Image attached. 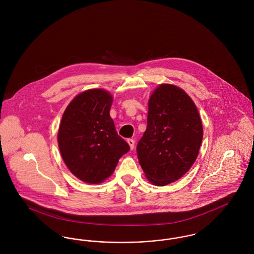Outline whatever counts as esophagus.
Segmentation results:
<instances>
[{
    "label": "esophagus",
    "instance_id": "34e87169",
    "mask_svg": "<svg viewBox=\"0 0 254 254\" xmlns=\"http://www.w3.org/2000/svg\"><path fill=\"white\" fill-rule=\"evenodd\" d=\"M127 143H128V145H129L131 150H132L133 148H134V145H135V141L133 139H127Z\"/></svg>",
    "mask_w": 254,
    "mask_h": 254
}]
</instances>
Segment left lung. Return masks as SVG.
<instances>
[{"label": "left lung", "instance_id": "8db88e82", "mask_svg": "<svg viewBox=\"0 0 254 254\" xmlns=\"http://www.w3.org/2000/svg\"><path fill=\"white\" fill-rule=\"evenodd\" d=\"M202 140V121L191 98L176 85H159L149 98L147 127L137 145L148 181L163 187L180 179L193 165Z\"/></svg>", "mask_w": 254, "mask_h": 254}]
</instances>
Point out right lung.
I'll use <instances>...</instances> for the list:
<instances>
[{
  "mask_svg": "<svg viewBox=\"0 0 254 254\" xmlns=\"http://www.w3.org/2000/svg\"><path fill=\"white\" fill-rule=\"evenodd\" d=\"M112 101L105 89H88L73 99L62 117L61 155L73 175L85 183L105 181L130 149L109 115Z\"/></svg>",
  "mask_w": 254,
  "mask_h": 254,
  "instance_id": "1",
  "label": "right lung"
}]
</instances>
